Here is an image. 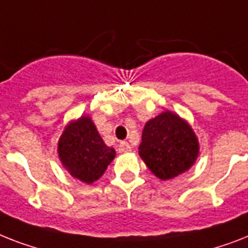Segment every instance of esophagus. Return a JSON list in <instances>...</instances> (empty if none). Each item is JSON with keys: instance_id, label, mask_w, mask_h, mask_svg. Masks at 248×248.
Returning <instances> with one entry per match:
<instances>
[{"instance_id": "1", "label": "esophagus", "mask_w": 248, "mask_h": 248, "mask_svg": "<svg viewBox=\"0 0 248 248\" xmlns=\"http://www.w3.org/2000/svg\"><path fill=\"white\" fill-rule=\"evenodd\" d=\"M131 150V145L127 141H121L120 142V152L127 153Z\"/></svg>"}]
</instances>
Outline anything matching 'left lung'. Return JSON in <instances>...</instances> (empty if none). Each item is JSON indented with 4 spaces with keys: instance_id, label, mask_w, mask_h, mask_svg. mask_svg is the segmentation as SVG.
<instances>
[{
    "instance_id": "left-lung-1",
    "label": "left lung",
    "mask_w": 248,
    "mask_h": 248,
    "mask_svg": "<svg viewBox=\"0 0 248 248\" xmlns=\"http://www.w3.org/2000/svg\"><path fill=\"white\" fill-rule=\"evenodd\" d=\"M199 149L190 124L178 114L166 110L145 124L139 154L149 170L166 181L190 170Z\"/></svg>"
}]
</instances>
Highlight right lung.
<instances>
[{"mask_svg":"<svg viewBox=\"0 0 248 248\" xmlns=\"http://www.w3.org/2000/svg\"><path fill=\"white\" fill-rule=\"evenodd\" d=\"M57 150L62 166L74 178L88 185L99 180L116 156L114 149L104 144L95 124L86 116L66 126Z\"/></svg>","mask_w":248,"mask_h":248,"instance_id":"obj_1","label":"right lung"}]
</instances>
